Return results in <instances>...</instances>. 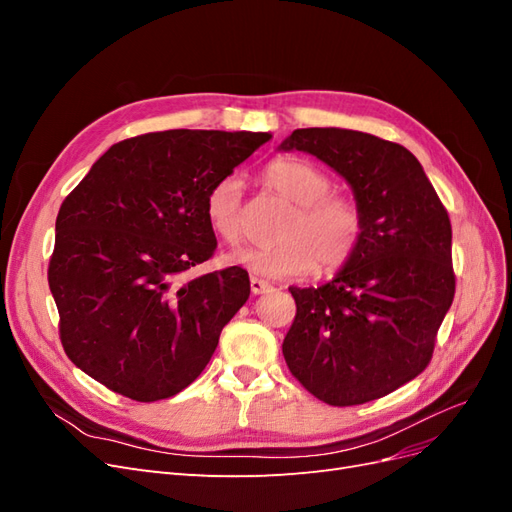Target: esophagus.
Here are the masks:
<instances>
[{
	"instance_id": "esophagus-1",
	"label": "esophagus",
	"mask_w": 512,
	"mask_h": 512,
	"mask_svg": "<svg viewBox=\"0 0 512 512\" xmlns=\"http://www.w3.org/2000/svg\"><path fill=\"white\" fill-rule=\"evenodd\" d=\"M250 288H252L254 294H262V292H269L271 290V284L265 282V280H258V277H252Z\"/></svg>"
}]
</instances>
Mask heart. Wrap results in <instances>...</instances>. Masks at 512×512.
Instances as JSON below:
<instances>
[{"label": "heart", "instance_id": "1", "mask_svg": "<svg viewBox=\"0 0 512 512\" xmlns=\"http://www.w3.org/2000/svg\"><path fill=\"white\" fill-rule=\"evenodd\" d=\"M262 177L294 207L277 230L280 241L245 247L230 260L271 280L301 277L314 269L333 273L346 267L365 237V211L359 200L329 192L331 177L301 158H277L267 164ZM205 218L226 245L243 243L245 226L237 175H224L211 185L205 196Z\"/></svg>", "mask_w": 512, "mask_h": 512}]
</instances>
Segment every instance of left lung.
Masks as SVG:
<instances>
[{
	"label": "left lung",
	"mask_w": 512,
	"mask_h": 512,
	"mask_svg": "<svg viewBox=\"0 0 512 512\" xmlns=\"http://www.w3.org/2000/svg\"><path fill=\"white\" fill-rule=\"evenodd\" d=\"M282 149L329 164L365 211L359 252L333 282L290 288L297 316L284 337V359L324 404L380 399L429 365L455 299L448 211L421 162L374 134L303 128Z\"/></svg>",
	"instance_id": "1"
}]
</instances>
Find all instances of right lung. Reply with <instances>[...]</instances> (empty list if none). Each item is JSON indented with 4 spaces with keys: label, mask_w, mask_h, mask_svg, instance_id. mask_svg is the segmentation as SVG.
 <instances>
[{
    "label": "right lung",
    "mask_w": 512,
    "mask_h": 512,
    "mask_svg": "<svg viewBox=\"0 0 512 512\" xmlns=\"http://www.w3.org/2000/svg\"><path fill=\"white\" fill-rule=\"evenodd\" d=\"M267 141V132L220 130L126 138L66 196L49 288L61 346L87 376L158 401L207 367L250 277L241 267L190 277L218 245L205 196Z\"/></svg>",
    "instance_id": "right-lung-1"
}]
</instances>
